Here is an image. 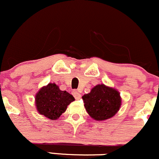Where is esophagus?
Returning <instances> with one entry per match:
<instances>
[{"label":"esophagus","mask_w":159,"mask_h":159,"mask_svg":"<svg viewBox=\"0 0 159 159\" xmlns=\"http://www.w3.org/2000/svg\"><path fill=\"white\" fill-rule=\"evenodd\" d=\"M73 95L74 96V98L77 100L80 99V98H81V95H80V93L77 91V90H74V91L73 92Z\"/></svg>","instance_id":"34e87169"}]
</instances>
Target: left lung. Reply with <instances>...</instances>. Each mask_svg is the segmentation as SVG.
<instances>
[{"label": "left lung", "mask_w": 159, "mask_h": 159, "mask_svg": "<svg viewBox=\"0 0 159 159\" xmlns=\"http://www.w3.org/2000/svg\"><path fill=\"white\" fill-rule=\"evenodd\" d=\"M83 99L88 114L96 120H104L113 117L121 105L118 92L104 84L92 89L89 93L83 95Z\"/></svg>", "instance_id": "obj_1"}]
</instances>
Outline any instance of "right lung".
<instances>
[{"mask_svg":"<svg viewBox=\"0 0 159 159\" xmlns=\"http://www.w3.org/2000/svg\"><path fill=\"white\" fill-rule=\"evenodd\" d=\"M74 100L72 95L61 91L54 83H49L36 94L35 105L39 114L51 120H56Z\"/></svg>","mask_w":159,"mask_h":159,"instance_id":"1","label":"right lung"}]
</instances>
